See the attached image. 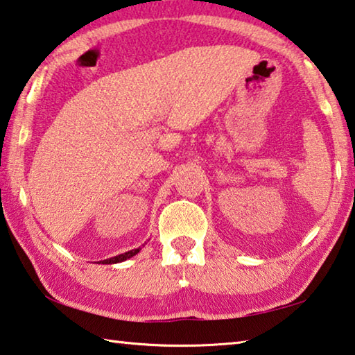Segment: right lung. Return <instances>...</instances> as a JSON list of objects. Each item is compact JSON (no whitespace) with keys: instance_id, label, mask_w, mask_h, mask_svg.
<instances>
[{"instance_id":"1","label":"right lung","mask_w":355,"mask_h":355,"mask_svg":"<svg viewBox=\"0 0 355 355\" xmlns=\"http://www.w3.org/2000/svg\"><path fill=\"white\" fill-rule=\"evenodd\" d=\"M140 250L141 248H137V250H132V251H128V252H124V254H120V256H115V257H110V259H105V260H103V265L105 263V265H112V263H118V262H124V260H128V259H130V257H134L137 252H140Z\"/></svg>"}]
</instances>
